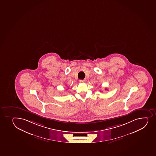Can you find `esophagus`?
Segmentation results:
<instances>
[{"label": "esophagus", "instance_id": "34e87169", "mask_svg": "<svg viewBox=\"0 0 156 156\" xmlns=\"http://www.w3.org/2000/svg\"><path fill=\"white\" fill-rule=\"evenodd\" d=\"M79 82H80V83H84V81L80 80H79Z\"/></svg>", "mask_w": 156, "mask_h": 156}]
</instances>
